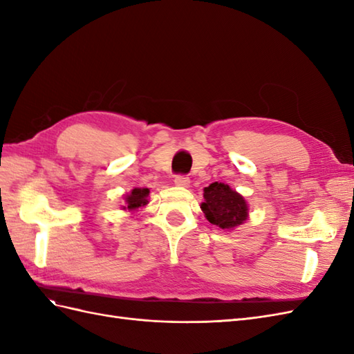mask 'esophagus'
<instances>
[{"mask_svg":"<svg viewBox=\"0 0 354 354\" xmlns=\"http://www.w3.org/2000/svg\"><path fill=\"white\" fill-rule=\"evenodd\" d=\"M174 183H176V186H180V187H189L190 186V178L186 177V176H177L174 178Z\"/></svg>","mask_w":354,"mask_h":354,"instance_id":"34e87169","label":"esophagus"}]
</instances>
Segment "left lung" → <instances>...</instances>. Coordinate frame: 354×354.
I'll use <instances>...</instances> for the list:
<instances>
[{
    "mask_svg": "<svg viewBox=\"0 0 354 354\" xmlns=\"http://www.w3.org/2000/svg\"><path fill=\"white\" fill-rule=\"evenodd\" d=\"M201 209L205 218L223 230H233L248 220L250 207L245 198L229 185L216 183L203 189Z\"/></svg>",
    "mask_w": 354,
    "mask_h": 354,
    "instance_id": "1",
    "label": "left lung"
}]
</instances>
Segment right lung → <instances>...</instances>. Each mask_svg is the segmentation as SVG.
Masks as SVG:
<instances>
[{
    "label": "right lung",
    "instance_id": "obj_1",
    "mask_svg": "<svg viewBox=\"0 0 354 354\" xmlns=\"http://www.w3.org/2000/svg\"><path fill=\"white\" fill-rule=\"evenodd\" d=\"M149 194L151 190L147 187H134L130 194L125 195V205H122L121 208L124 211H128L134 214L136 211H138L140 208L146 207L149 203Z\"/></svg>",
    "mask_w": 354,
    "mask_h": 354
}]
</instances>
